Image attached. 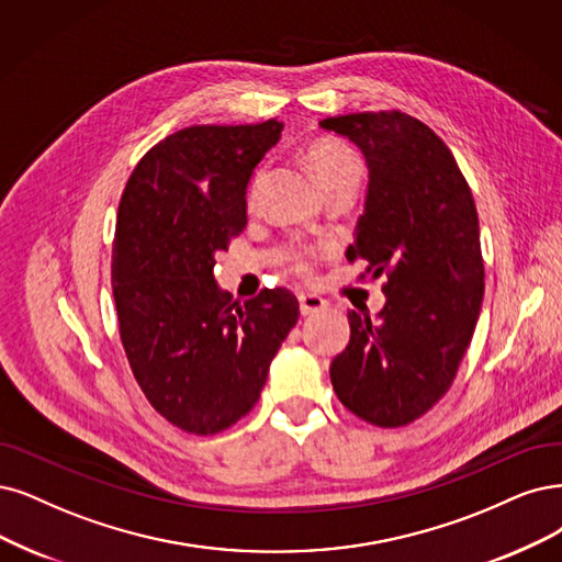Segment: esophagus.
I'll return each instance as SVG.
<instances>
[{"mask_svg": "<svg viewBox=\"0 0 562 562\" xmlns=\"http://www.w3.org/2000/svg\"><path fill=\"white\" fill-rule=\"evenodd\" d=\"M299 307H301L303 317H313V315L324 313L328 303L317 294H299Z\"/></svg>", "mask_w": 562, "mask_h": 562, "instance_id": "34e87169", "label": "esophagus"}]
</instances>
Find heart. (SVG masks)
Segmentation results:
<instances>
[{"mask_svg": "<svg viewBox=\"0 0 562 562\" xmlns=\"http://www.w3.org/2000/svg\"><path fill=\"white\" fill-rule=\"evenodd\" d=\"M305 159L313 169L317 182L322 190L330 184H355L359 187L361 182V161L355 155V150L345 145L342 140L336 138H315L313 143H307L305 148ZM259 178L252 182V194L257 192ZM305 263L299 261V268Z\"/></svg>", "mask_w": 562, "mask_h": 562, "instance_id": "obj_1", "label": "heart"}]
</instances>
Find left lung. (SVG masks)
Returning <instances> with one entry per match:
<instances>
[{"instance_id": "left-lung-1", "label": "left lung", "mask_w": 562, "mask_h": 562, "mask_svg": "<svg viewBox=\"0 0 562 562\" xmlns=\"http://www.w3.org/2000/svg\"><path fill=\"white\" fill-rule=\"evenodd\" d=\"M319 127L366 157V205L347 259L386 276L378 317L349 313V345L330 363V382L363 422L407 426L449 391L480 319V217L451 150L417 117L351 113Z\"/></svg>"}]
</instances>
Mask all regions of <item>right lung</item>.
Returning a JSON list of instances; mask_svg holds the SVG:
<instances>
[{
  "label": "right lung",
  "mask_w": 562,
  "mask_h": 562,
  "mask_svg": "<svg viewBox=\"0 0 562 562\" xmlns=\"http://www.w3.org/2000/svg\"><path fill=\"white\" fill-rule=\"evenodd\" d=\"M284 124H196L157 143L124 187L113 240L120 338L145 398L184 432L215 435L255 407L299 322L286 289L243 305L215 255L247 224V184Z\"/></svg>",
  "instance_id": "obj_1"
}]
</instances>
